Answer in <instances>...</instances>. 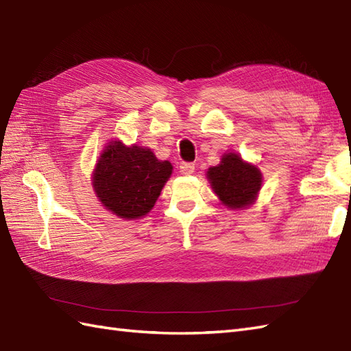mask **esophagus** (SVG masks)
Here are the masks:
<instances>
[{
    "label": "esophagus",
    "instance_id": "obj_1",
    "mask_svg": "<svg viewBox=\"0 0 351 351\" xmlns=\"http://www.w3.org/2000/svg\"><path fill=\"white\" fill-rule=\"evenodd\" d=\"M179 170H181L182 175H191V173H194L195 166H194V163H185V161H182V163L179 165Z\"/></svg>",
    "mask_w": 351,
    "mask_h": 351
}]
</instances>
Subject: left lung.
I'll return each mask as SVG.
<instances>
[{"instance_id": "left-lung-1", "label": "left lung", "mask_w": 351, "mask_h": 351, "mask_svg": "<svg viewBox=\"0 0 351 351\" xmlns=\"http://www.w3.org/2000/svg\"><path fill=\"white\" fill-rule=\"evenodd\" d=\"M208 179L213 193L230 209H245L252 204L263 184L259 169L236 152L223 154L221 163L208 170Z\"/></svg>"}]
</instances>
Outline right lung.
<instances>
[{
	"label": "right lung",
	"instance_id": "obj_1",
	"mask_svg": "<svg viewBox=\"0 0 351 351\" xmlns=\"http://www.w3.org/2000/svg\"><path fill=\"white\" fill-rule=\"evenodd\" d=\"M172 165L158 160L149 148L108 143L93 172V190L106 210L123 219H138L154 208Z\"/></svg>",
	"mask_w": 351,
	"mask_h": 351
}]
</instances>
